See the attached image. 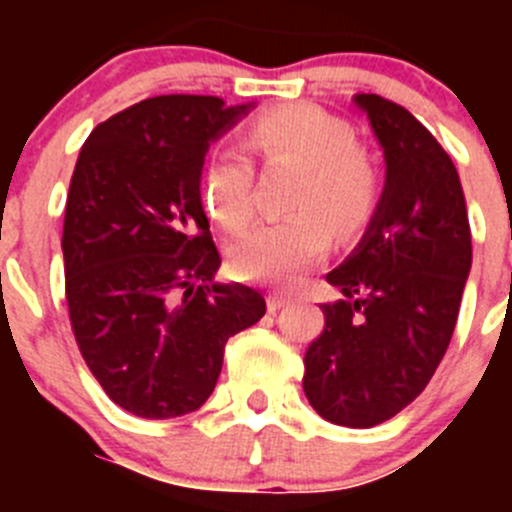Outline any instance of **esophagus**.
I'll return each mask as SVG.
<instances>
[{
	"label": "esophagus",
	"mask_w": 512,
	"mask_h": 512,
	"mask_svg": "<svg viewBox=\"0 0 512 512\" xmlns=\"http://www.w3.org/2000/svg\"><path fill=\"white\" fill-rule=\"evenodd\" d=\"M284 305H289V297L287 295H269V312L282 310Z\"/></svg>",
	"instance_id": "obj_1"
}]
</instances>
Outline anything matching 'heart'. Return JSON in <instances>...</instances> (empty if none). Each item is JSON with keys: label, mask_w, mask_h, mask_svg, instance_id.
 I'll return each mask as SVG.
<instances>
[{"label": "heart", "mask_w": 512, "mask_h": 512, "mask_svg": "<svg viewBox=\"0 0 512 512\" xmlns=\"http://www.w3.org/2000/svg\"><path fill=\"white\" fill-rule=\"evenodd\" d=\"M264 164L289 161L297 174L287 194L289 215L259 225L230 251L238 277L289 284L318 264L330 230L348 241L369 225L382 197V171L351 125L312 104H284L253 117L243 138ZM207 212L230 233L256 217V174L238 148H220L202 171Z\"/></svg>", "instance_id": "obj_1"}]
</instances>
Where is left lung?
Listing matches in <instances>:
<instances>
[{"instance_id": "left-lung-1", "label": "left lung", "mask_w": 512, "mask_h": 512, "mask_svg": "<svg viewBox=\"0 0 512 512\" xmlns=\"http://www.w3.org/2000/svg\"><path fill=\"white\" fill-rule=\"evenodd\" d=\"M384 148L387 179L356 251L328 274L341 300L307 346L302 387L325 420L395 418L441 364L472 269V230L454 161L405 107L356 94Z\"/></svg>"}]
</instances>
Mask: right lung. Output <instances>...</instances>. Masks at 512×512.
I'll return each instance as SVG.
<instances>
[{
    "label": "right lung",
    "instance_id": "1",
    "mask_svg": "<svg viewBox=\"0 0 512 512\" xmlns=\"http://www.w3.org/2000/svg\"><path fill=\"white\" fill-rule=\"evenodd\" d=\"M248 107L161 94L99 122L81 146L61 238L71 328L107 397L138 418L202 408L228 338L264 318L261 292L215 282L200 197L210 140Z\"/></svg>",
    "mask_w": 512,
    "mask_h": 512
}]
</instances>
